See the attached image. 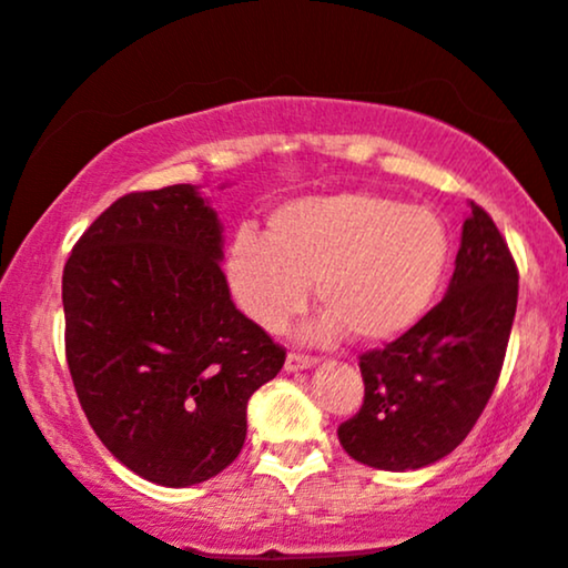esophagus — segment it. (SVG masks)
I'll return each instance as SVG.
<instances>
[{"label":"esophagus","instance_id":"1","mask_svg":"<svg viewBox=\"0 0 568 568\" xmlns=\"http://www.w3.org/2000/svg\"><path fill=\"white\" fill-rule=\"evenodd\" d=\"M317 365V359L314 357H306V354H296L291 352L288 357H285V371L288 373H298V371H310V367Z\"/></svg>","mask_w":568,"mask_h":568}]
</instances>
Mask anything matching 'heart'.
Returning a JSON list of instances; mask_svg holds the SVG:
<instances>
[{
  "mask_svg": "<svg viewBox=\"0 0 568 568\" xmlns=\"http://www.w3.org/2000/svg\"><path fill=\"white\" fill-rule=\"evenodd\" d=\"M449 256L442 216L378 193L310 195L277 206L266 237L243 227L227 254L241 310L264 331H283L314 296L325 314L317 341L352 331L365 344L409 331L432 306Z\"/></svg>",
  "mask_w": 568,
  "mask_h": 568,
  "instance_id": "1",
  "label": "heart"
}]
</instances>
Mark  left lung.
Returning <instances> with one entry per match:
<instances>
[{"mask_svg": "<svg viewBox=\"0 0 568 568\" xmlns=\"http://www.w3.org/2000/svg\"><path fill=\"white\" fill-rule=\"evenodd\" d=\"M516 302L508 243L470 203L442 302L386 349L359 357L365 402L338 426L341 447L381 470H418L453 453L495 392Z\"/></svg>", "mask_w": 568, "mask_h": 568, "instance_id": "left-lung-1", "label": "left lung"}]
</instances>
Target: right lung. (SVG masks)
<instances>
[{"instance_id":"obj_1","label":"right lung","mask_w":568,"mask_h":568,"mask_svg":"<svg viewBox=\"0 0 568 568\" xmlns=\"http://www.w3.org/2000/svg\"><path fill=\"white\" fill-rule=\"evenodd\" d=\"M222 230L195 184L129 193L63 270L81 409L115 460L161 487H193L241 455L251 394L285 362L232 304Z\"/></svg>"}]
</instances>
